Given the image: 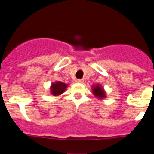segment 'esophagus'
Returning <instances> with one entry per match:
<instances>
[{"label": "esophagus", "mask_w": 154, "mask_h": 154, "mask_svg": "<svg viewBox=\"0 0 154 154\" xmlns=\"http://www.w3.org/2000/svg\"><path fill=\"white\" fill-rule=\"evenodd\" d=\"M84 82L83 79H79L76 80V82H78V83H82Z\"/></svg>", "instance_id": "esophagus-1"}]
</instances>
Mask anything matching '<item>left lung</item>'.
Instances as JSON below:
<instances>
[{
	"mask_svg": "<svg viewBox=\"0 0 154 154\" xmlns=\"http://www.w3.org/2000/svg\"><path fill=\"white\" fill-rule=\"evenodd\" d=\"M92 91H93V94L96 97L100 98V99L106 97V93H105L104 89L101 86H99V85H96V86H94Z\"/></svg>",
	"mask_w": 154,
	"mask_h": 154,
	"instance_id": "1",
	"label": "left lung"
}]
</instances>
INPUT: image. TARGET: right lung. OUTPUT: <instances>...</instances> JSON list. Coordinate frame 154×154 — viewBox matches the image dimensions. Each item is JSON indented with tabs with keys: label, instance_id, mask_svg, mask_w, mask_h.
Listing matches in <instances>:
<instances>
[{
	"label": "right lung",
	"instance_id": "obj_1",
	"mask_svg": "<svg viewBox=\"0 0 154 154\" xmlns=\"http://www.w3.org/2000/svg\"><path fill=\"white\" fill-rule=\"evenodd\" d=\"M68 85L61 82H56L55 83H52L51 87V94L53 96H58L64 92V91L66 89Z\"/></svg>",
	"mask_w": 154,
	"mask_h": 154
}]
</instances>
